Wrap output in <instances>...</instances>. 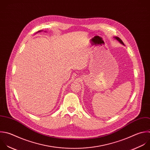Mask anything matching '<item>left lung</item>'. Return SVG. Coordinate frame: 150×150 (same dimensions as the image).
Returning <instances> with one entry per match:
<instances>
[{
    "instance_id": "8db88e82",
    "label": "left lung",
    "mask_w": 150,
    "mask_h": 150,
    "mask_svg": "<svg viewBox=\"0 0 150 150\" xmlns=\"http://www.w3.org/2000/svg\"><path fill=\"white\" fill-rule=\"evenodd\" d=\"M114 38L115 39H116L117 40H118L120 43H121L122 45H124V43H123V42L122 41V40L120 38H118V37H117V36H114Z\"/></svg>"
}]
</instances>
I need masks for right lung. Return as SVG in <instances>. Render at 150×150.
<instances>
[{
  "label": "right lung",
  "mask_w": 150,
  "mask_h": 150,
  "mask_svg": "<svg viewBox=\"0 0 150 150\" xmlns=\"http://www.w3.org/2000/svg\"><path fill=\"white\" fill-rule=\"evenodd\" d=\"M42 30H39V31H38V32H36V33H38V32H42Z\"/></svg>",
  "instance_id": "1"
}]
</instances>
